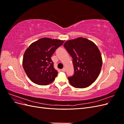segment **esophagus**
I'll list each match as a JSON object with an SVG mask.
<instances>
[{
  "mask_svg": "<svg viewBox=\"0 0 124 124\" xmlns=\"http://www.w3.org/2000/svg\"><path fill=\"white\" fill-rule=\"evenodd\" d=\"M61 70L62 71V72H65V71H66V68H62Z\"/></svg>",
  "mask_w": 124,
  "mask_h": 124,
  "instance_id": "34e87169",
  "label": "esophagus"
}]
</instances>
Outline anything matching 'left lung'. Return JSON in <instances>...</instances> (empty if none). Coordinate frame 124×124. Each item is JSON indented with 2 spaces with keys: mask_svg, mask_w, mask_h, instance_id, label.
I'll use <instances>...</instances> for the list:
<instances>
[{
  "mask_svg": "<svg viewBox=\"0 0 124 124\" xmlns=\"http://www.w3.org/2000/svg\"><path fill=\"white\" fill-rule=\"evenodd\" d=\"M63 46L72 58L74 74L68 77L74 87H87L99 76L102 57L96 45L87 39L78 38L66 41Z\"/></svg>",
  "mask_w": 124,
  "mask_h": 124,
  "instance_id": "left-lung-1",
  "label": "left lung"
}]
</instances>
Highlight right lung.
Returning a JSON list of instances; mask_svg holds the SVG:
<instances>
[{
	"label": "right lung",
	"instance_id": "obj_1",
	"mask_svg": "<svg viewBox=\"0 0 124 124\" xmlns=\"http://www.w3.org/2000/svg\"><path fill=\"white\" fill-rule=\"evenodd\" d=\"M64 41L41 38L32 43L26 49L23 59V68L33 83L46 85L53 82L58 72L54 68L51 57Z\"/></svg>",
	"mask_w": 124,
	"mask_h": 124
}]
</instances>
